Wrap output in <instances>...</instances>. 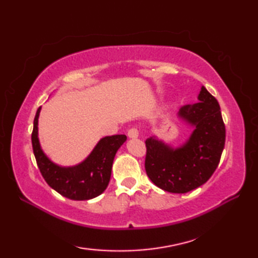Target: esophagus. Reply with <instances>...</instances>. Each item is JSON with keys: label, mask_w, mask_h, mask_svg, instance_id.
I'll return each instance as SVG.
<instances>
[{"label": "esophagus", "mask_w": 258, "mask_h": 258, "mask_svg": "<svg viewBox=\"0 0 258 258\" xmlns=\"http://www.w3.org/2000/svg\"><path fill=\"white\" fill-rule=\"evenodd\" d=\"M127 136L130 139H136L139 138V130L136 127H132L127 131Z\"/></svg>", "instance_id": "34e87169"}]
</instances>
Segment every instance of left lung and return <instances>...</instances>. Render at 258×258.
<instances>
[{
    "label": "left lung",
    "instance_id": "obj_1",
    "mask_svg": "<svg viewBox=\"0 0 258 258\" xmlns=\"http://www.w3.org/2000/svg\"><path fill=\"white\" fill-rule=\"evenodd\" d=\"M200 102L180 107L177 117L193 131L185 143L173 147L156 136L145 141V169L157 187L184 194L205 184L220 163L225 145V125L217 100L204 86Z\"/></svg>",
    "mask_w": 258,
    "mask_h": 258
}]
</instances>
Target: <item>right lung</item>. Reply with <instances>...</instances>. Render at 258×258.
<instances>
[{"mask_svg":"<svg viewBox=\"0 0 258 258\" xmlns=\"http://www.w3.org/2000/svg\"><path fill=\"white\" fill-rule=\"evenodd\" d=\"M38 107L32 132V146L42 176L58 194L74 201L91 200L106 189L111 179L115 154L126 141L123 134L101 139L83 162L74 166H61L52 162L42 150L38 140Z\"/></svg>","mask_w":258,"mask_h":258,"instance_id":"right-lung-1","label":"right lung"}]
</instances>
